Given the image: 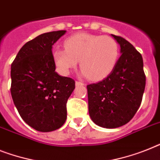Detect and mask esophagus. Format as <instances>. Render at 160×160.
<instances>
[{"instance_id":"esophagus-1","label":"esophagus","mask_w":160,"mask_h":160,"mask_svg":"<svg viewBox=\"0 0 160 160\" xmlns=\"http://www.w3.org/2000/svg\"><path fill=\"white\" fill-rule=\"evenodd\" d=\"M75 84H76V86H84V83L81 82L79 81H76Z\"/></svg>"}]
</instances>
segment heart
<instances>
[{
  "instance_id": "obj_1",
  "label": "heart",
  "mask_w": 160,
  "mask_h": 160,
  "mask_svg": "<svg viewBox=\"0 0 160 160\" xmlns=\"http://www.w3.org/2000/svg\"><path fill=\"white\" fill-rule=\"evenodd\" d=\"M64 47L65 50L56 49L53 53L55 64L64 74L80 60L82 74L92 81H101L113 72L118 62V43L110 37L77 33L64 41Z\"/></svg>"
}]
</instances>
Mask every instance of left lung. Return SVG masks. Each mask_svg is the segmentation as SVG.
<instances>
[{
  "mask_svg": "<svg viewBox=\"0 0 160 160\" xmlns=\"http://www.w3.org/2000/svg\"><path fill=\"white\" fill-rule=\"evenodd\" d=\"M111 35L119 44L122 55L108 77L87 87L90 117L105 128L123 126L133 118L146 87L142 55L124 38Z\"/></svg>",
  "mask_w": 160,
  "mask_h": 160,
  "instance_id": "left-lung-1",
  "label": "left lung"
}]
</instances>
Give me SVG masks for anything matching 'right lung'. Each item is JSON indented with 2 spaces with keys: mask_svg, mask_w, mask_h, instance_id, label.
Segmentation results:
<instances>
[{
  "mask_svg": "<svg viewBox=\"0 0 160 160\" xmlns=\"http://www.w3.org/2000/svg\"><path fill=\"white\" fill-rule=\"evenodd\" d=\"M65 32H46L28 42L11 64L10 92L14 105L27 124L42 132L64 125L66 103L75 88L73 79L55 72L52 46Z\"/></svg>",
  "mask_w": 160,
  "mask_h": 160,
  "instance_id": "obj_1",
  "label": "right lung"
}]
</instances>
